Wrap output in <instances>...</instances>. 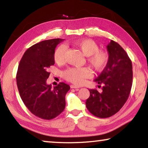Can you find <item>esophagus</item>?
<instances>
[{
	"label": "esophagus",
	"instance_id": "1",
	"mask_svg": "<svg viewBox=\"0 0 148 148\" xmlns=\"http://www.w3.org/2000/svg\"><path fill=\"white\" fill-rule=\"evenodd\" d=\"M71 88H74V89H77V88H79L80 87L78 86H76V85H71Z\"/></svg>",
	"mask_w": 148,
	"mask_h": 148
}]
</instances>
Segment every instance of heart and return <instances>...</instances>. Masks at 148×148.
<instances>
[{
  "label": "heart",
  "instance_id": "heart-1",
  "mask_svg": "<svg viewBox=\"0 0 148 148\" xmlns=\"http://www.w3.org/2000/svg\"><path fill=\"white\" fill-rule=\"evenodd\" d=\"M84 56H87L89 66L95 71L104 69L108 61L107 52L99 50V46L94 41L90 39L79 40L73 42ZM66 48L63 45L58 46L54 52V59L56 63H60L64 60ZM63 77L68 82L77 85H82L85 79L90 76L91 73L87 68H68L63 72Z\"/></svg>",
  "mask_w": 148,
  "mask_h": 148
}]
</instances>
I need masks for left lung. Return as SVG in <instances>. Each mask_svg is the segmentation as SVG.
<instances>
[{"label": "left lung", "mask_w": 148, "mask_h": 148, "mask_svg": "<svg viewBox=\"0 0 148 148\" xmlns=\"http://www.w3.org/2000/svg\"><path fill=\"white\" fill-rule=\"evenodd\" d=\"M108 61L102 72L94 81L102 86V91L89 90L90 96L86 104L95 116L108 118L116 112L127 102L133 82L132 62L125 50L111 40L107 46Z\"/></svg>", "instance_id": "1"}]
</instances>
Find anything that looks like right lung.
I'll return each mask as SVG.
<instances>
[{"label": "right lung", "instance_id": "1", "mask_svg": "<svg viewBox=\"0 0 148 148\" xmlns=\"http://www.w3.org/2000/svg\"><path fill=\"white\" fill-rule=\"evenodd\" d=\"M63 40H44L28 48L20 60L16 75L19 95L24 104L35 116L50 120L65 108V95L70 86L63 82L52 88L46 84L54 64L56 46Z\"/></svg>", "mask_w": 148, "mask_h": 148}]
</instances>
